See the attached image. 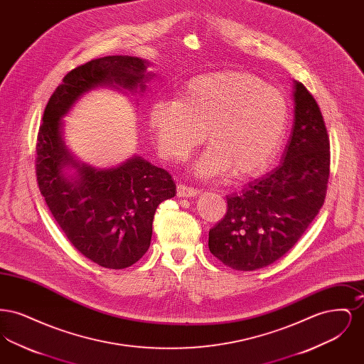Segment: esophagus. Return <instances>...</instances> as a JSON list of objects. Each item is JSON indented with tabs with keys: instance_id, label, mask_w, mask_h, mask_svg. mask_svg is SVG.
<instances>
[{
	"instance_id": "esophagus-1",
	"label": "esophagus",
	"mask_w": 364,
	"mask_h": 364,
	"mask_svg": "<svg viewBox=\"0 0 364 364\" xmlns=\"http://www.w3.org/2000/svg\"><path fill=\"white\" fill-rule=\"evenodd\" d=\"M199 195V190L193 188V187H188L186 184H178L177 186V196L178 198H193Z\"/></svg>"
}]
</instances>
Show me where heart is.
<instances>
[{"label": "heart", "mask_w": 364, "mask_h": 364, "mask_svg": "<svg viewBox=\"0 0 364 364\" xmlns=\"http://www.w3.org/2000/svg\"><path fill=\"white\" fill-rule=\"evenodd\" d=\"M289 106L260 77L236 70L200 75L177 100H156L147 112L159 154L184 161L205 140L211 144L193 165L199 177L232 171L236 178L262 173L284 140Z\"/></svg>", "instance_id": "obj_1"}]
</instances>
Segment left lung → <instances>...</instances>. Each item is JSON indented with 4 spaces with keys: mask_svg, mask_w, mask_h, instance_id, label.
Masks as SVG:
<instances>
[{
    "mask_svg": "<svg viewBox=\"0 0 364 364\" xmlns=\"http://www.w3.org/2000/svg\"><path fill=\"white\" fill-rule=\"evenodd\" d=\"M294 128L281 164L240 193L226 196L224 218L210 229V252L240 272L285 255L322 208L328 190L330 143L319 106L294 83Z\"/></svg>",
    "mask_w": 364,
    "mask_h": 364,
    "instance_id": "obj_1",
    "label": "left lung"
}]
</instances>
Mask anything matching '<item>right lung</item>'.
Returning <instances> with one entry per match:
<instances>
[{"instance_id": "obj_1", "label": "right lung", "mask_w": 364, "mask_h": 364, "mask_svg": "<svg viewBox=\"0 0 364 364\" xmlns=\"http://www.w3.org/2000/svg\"><path fill=\"white\" fill-rule=\"evenodd\" d=\"M149 63L131 55H107L70 70L45 107L36 141L39 191L70 244L106 269H125L149 250L153 220L161 202L176 195L172 176L141 156L117 168L97 171L79 164L63 136V117L91 88L144 90ZM65 166L77 177L63 173Z\"/></svg>"}]
</instances>
